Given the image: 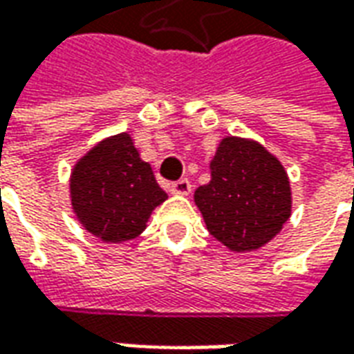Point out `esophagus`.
<instances>
[{
    "mask_svg": "<svg viewBox=\"0 0 354 354\" xmlns=\"http://www.w3.org/2000/svg\"><path fill=\"white\" fill-rule=\"evenodd\" d=\"M170 192H172V195H182V197H185V195L192 193V184H189V180H185V178L184 180H178V182L172 184Z\"/></svg>",
    "mask_w": 354,
    "mask_h": 354,
    "instance_id": "obj_1",
    "label": "esophagus"
}]
</instances>
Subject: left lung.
Returning <instances> with one entry per match:
<instances>
[{
    "label": "left lung",
    "instance_id": "1",
    "mask_svg": "<svg viewBox=\"0 0 354 354\" xmlns=\"http://www.w3.org/2000/svg\"><path fill=\"white\" fill-rule=\"evenodd\" d=\"M208 167L210 182L193 199L210 235L239 254L271 243L292 216L290 178L279 157L258 140L225 136Z\"/></svg>",
    "mask_w": 354,
    "mask_h": 354
}]
</instances>
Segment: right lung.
<instances>
[{
	"label": "right lung",
	"instance_id": "add662e5",
	"mask_svg": "<svg viewBox=\"0 0 354 354\" xmlns=\"http://www.w3.org/2000/svg\"><path fill=\"white\" fill-rule=\"evenodd\" d=\"M167 199L129 132L96 142L70 172L72 212L81 227L106 245L142 235L151 212Z\"/></svg>",
	"mask_w": 354,
	"mask_h": 354
}]
</instances>
